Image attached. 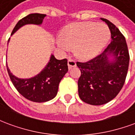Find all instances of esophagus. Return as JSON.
<instances>
[{"label":"esophagus","mask_w":135,"mask_h":135,"mask_svg":"<svg viewBox=\"0 0 135 135\" xmlns=\"http://www.w3.org/2000/svg\"><path fill=\"white\" fill-rule=\"evenodd\" d=\"M76 62L74 60L71 59H68V66L69 69L72 67H75L76 66Z\"/></svg>","instance_id":"1"}]
</instances>
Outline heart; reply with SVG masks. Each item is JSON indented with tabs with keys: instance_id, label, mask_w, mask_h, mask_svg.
<instances>
[{
	"instance_id": "b5f03b06",
	"label": "heart",
	"mask_w": 135,
	"mask_h": 135,
	"mask_svg": "<svg viewBox=\"0 0 135 135\" xmlns=\"http://www.w3.org/2000/svg\"><path fill=\"white\" fill-rule=\"evenodd\" d=\"M110 31L104 24L93 22L71 23L61 30V37L57 40L61 49L68 50L74 45L75 53L82 59L95 56L107 44Z\"/></svg>"
}]
</instances>
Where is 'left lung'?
Masks as SVG:
<instances>
[{
	"instance_id": "1",
	"label": "left lung",
	"mask_w": 135,
	"mask_h": 135,
	"mask_svg": "<svg viewBox=\"0 0 135 135\" xmlns=\"http://www.w3.org/2000/svg\"><path fill=\"white\" fill-rule=\"evenodd\" d=\"M109 27L111 42L100 55L87 62H76L81 76L78 79L80 99L86 103L100 105L107 103L119 94L127 74L129 54L124 36L113 23L101 18ZM113 55L115 60L108 61Z\"/></svg>"
}]
</instances>
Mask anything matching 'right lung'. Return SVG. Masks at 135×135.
<instances>
[{
  "label": "right lung",
  "instance_id": "right-lung-1",
  "mask_svg": "<svg viewBox=\"0 0 135 135\" xmlns=\"http://www.w3.org/2000/svg\"><path fill=\"white\" fill-rule=\"evenodd\" d=\"M45 14L31 13L20 19L13 28V35L19 28L28 24L41 25ZM7 71L13 86L25 98L36 103H43L54 98L58 93L59 82L68 71L67 59L58 60L51 56L50 61L40 73L30 79H19Z\"/></svg>",
  "mask_w": 135,
  "mask_h": 135
}]
</instances>
